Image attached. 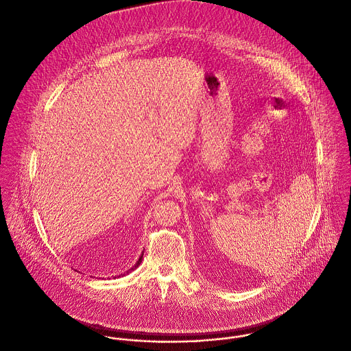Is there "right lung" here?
<instances>
[{"label": "right lung", "instance_id": "1", "mask_svg": "<svg viewBox=\"0 0 351 351\" xmlns=\"http://www.w3.org/2000/svg\"><path fill=\"white\" fill-rule=\"evenodd\" d=\"M142 259H143V252H142V255H141V258H139V261H138V262H136V263H135V266H132V267H131V269H130V270H128V271H127V273H130V271H132V270H134V269H136V267H138V266H139V265H141V262H142Z\"/></svg>", "mask_w": 351, "mask_h": 351}]
</instances>
